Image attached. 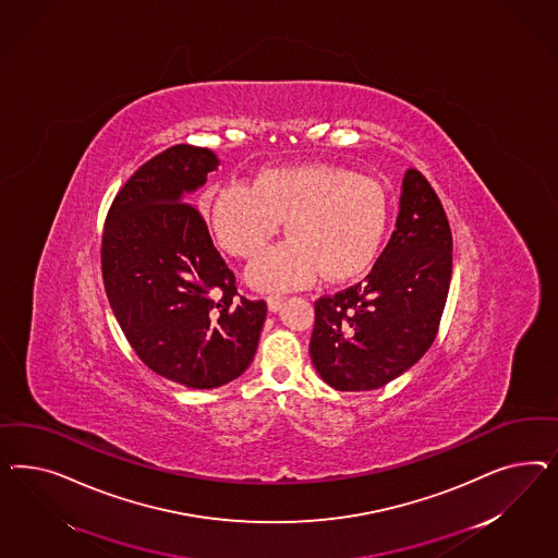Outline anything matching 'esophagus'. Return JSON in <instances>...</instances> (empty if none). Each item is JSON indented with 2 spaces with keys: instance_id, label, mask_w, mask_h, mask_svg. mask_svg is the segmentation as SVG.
<instances>
[{
  "instance_id": "1",
  "label": "esophagus",
  "mask_w": 558,
  "mask_h": 558,
  "mask_svg": "<svg viewBox=\"0 0 558 558\" xmlns=\"http://www.w3.org/2000/svg\"><path fill=\"white\" fill-rule=\"evenodd\" d=\"M266 301H268V308H270L271 313H276V311L282 308L284 296H282V294H270Z\"/></svg>"
}]
</instances>
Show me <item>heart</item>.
<instances>
[{
    "label": "heart",
    "instance_id": "obj_1",
    "mask_svg": "<svg viewBox=\"0 0 558 558\" xmlns=\"http://www.w3.org/2000/svg\"><path fill=\"white\" fill-rule=\"evenodd\" d=\"M206 217L220 247L254 257L287 220L290 239L257 257L250 278L288 290L350 280L368 270L389 220V201L376 180L338 166L276 168L252 184L231 182L206 196Z\"/></svg>",
    "mask_w": 558,
    "mask_h": 558
}]
</instances>
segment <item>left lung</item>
Segmentation results:
<instances>
[{
  "instance_id": "obj_1",
  "label": "left lung",
  "mask_w": 558,
  "mask_h": 558,
  "mask_svg": "<svg viewBox=\"0 0 558 558\" xmlns=\"http://www.w3.org/2000/svg\"><path fill=\"white\" fill-rule=\"evenodd\" d=\"M452 278V231L420 169H407L389 245L371 274L315 303L313 366L336 390H374L409 371L438 333Z\"/></svg>"
}]
</instances>
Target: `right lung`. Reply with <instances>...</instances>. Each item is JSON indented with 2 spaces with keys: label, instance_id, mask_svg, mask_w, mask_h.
<instances>
[{
  "label": "right lung",
  "instance_id": "obj_1",
  "mask_svg": "<svg viewBox=\"0 0 558 558\" xmlns=\"http://www.w3.org/2000/svg\"><path fill=\"white\" fill-rule=\"evenodd\" d=\"M219 159L173 145L120 187L101 233V278L124 338L159 376L217 389L254 360L266 301L236 292L190 194Z\"/></svg>",
  "mask_w": 558,
  "mask_h": 558
}]
</instances>
